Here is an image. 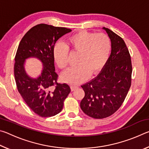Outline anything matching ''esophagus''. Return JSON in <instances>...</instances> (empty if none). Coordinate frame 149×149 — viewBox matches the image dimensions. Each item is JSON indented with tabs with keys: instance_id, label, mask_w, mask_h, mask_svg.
<instances>
[{
	"instance_id": "obj_1",
	"label": "esophagus",
	"mask_w": 149,
	"mask_h": 149,
	"mask_svg": "<svg viewBox=\"0 0 149 149\" xmlns=\"http://www.w3.org/2000/svg\"><path fill=\"white\" fill-rule=\"evenodd\" d=\"M77 87H78L77 86V85H72L71 86H70V88H71V90L72 91H74L75 89H76Z\"/></svg>"
}]
</instances>
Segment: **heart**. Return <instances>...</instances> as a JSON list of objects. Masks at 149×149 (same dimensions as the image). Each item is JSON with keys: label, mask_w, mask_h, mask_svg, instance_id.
Returning a JSON list of instances; mask_svg holds the SVG:
<instances>
[{"label": "heart", "mask_w": 149, "mask_h": 149, "mask_svg": "<svg viewBox=\"0 0 149 149\" xmlns=\"http://www.w3.org/2000/svg\"><path fill=\"white\" fill-rule=\"evenodd\" d=\"M69 50L77 52V65L63 73L62 79L65 82L77 84L104 66L109 57L111 41L104 33H95L81 31L70 36L65 45L58 42L53 49L55 62L60 69L64 70L68 65Z\"/></svg>", "instance_id": "b5f03b06"}]
</instances>
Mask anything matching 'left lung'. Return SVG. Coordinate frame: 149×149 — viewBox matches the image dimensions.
I'll return each mask as SVG.
<instances>
[{
  "label": "left lung",
  "instance_id": "8db88e82",
  "mask_svg": "<svg viewBox=\"0 0 149 149\" xmlns=\"http://www.w3.org/2000/svg\"><path fill=\"white\" fill-rule=\"evenodd\" d=\"M111 41L110 57L99 74L81 85L85 97L80 107L85 114L95 119L112 115L124 101L132 84L130 54L122 37L103 27Z\"/></svg>",
  "mask_w": 149,
  "mask_h": 149
}]
</instances>
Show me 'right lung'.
I'll use <instances>...</instances> for the list:
<instances>
[{
	"instance_id": "1",
	"label": "right lung",
	"mask_w": 149,
	"mask_h": 149,
	"mask_svg": "<svg viewBox=\"0 0 149 149\" xmlns=\"http://www.w3.org/2000/svg\"><path fill=\"white\" fill-rule=\"evenodd\" d=\"M71 31L65 27L38 24L25 34L17 48L14 64L17 90L27 105L39 116H54L61 112L71 91L68 84L58 82L53 56L57 40ZM31 57L38 58L44 65L37 78L29 77L24 70V61Z\"/></svg>"
}]
</instances>
